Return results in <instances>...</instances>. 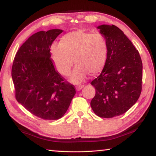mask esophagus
<instances>
[{"mask_svg": "<svg viewBox=\"0 0 156 156\" xmlns=\"http://www.w3.org/2000/svg\"><path fill=\"white\" fill-rule=\"evenodd\" d=\"M83 87H84V85H83V84H78V85L76 87V89L77 91H80L81 89L83 88Z\"/></svg>", "mask_w": 156, "mask_h": 156, "instance_id": "esophagus-1", "label": "esophagus"}]
</instances>
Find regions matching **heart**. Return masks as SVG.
Here are the masks:
<instances>
[{
  "instance_id": "heart-1",
  "label": "heart",
  "mask_w": 156,
  "mask_h": 156,
  "mask_svg": "<svg viewBox=\"0 0 156 156\" xmlns=\"http://www.w3.org/2000/svg\"><path fill=\"white\" fill-rule=\"evenodd\" d=\"M51 54L57 70L64 76L70 73L74 59L76 65L70 81L78 84L89 73L96 74L103 69L107 58L108 43L103 34L78 30L65 34L60 44H52Z\"/></svg>"
}]
</instances>
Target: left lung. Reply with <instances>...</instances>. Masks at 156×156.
Returning <instances> with one entry per match:
<instances>
[{
    "label": "left lung",
    "instance_id": "left-lung-1",
    "mask_svg": "<svg viewBox=\"0 0 156 156\" xmlns=\"http://www.w3.org/2000/svg\"><path fill=\"white\" fill-rule=\"evenodd\" d=\"M97 28L106 37L108 54L101 73L91 83L96 95L90 105L98 116L109 118L125 113L138 100L142 62L138 50L118 27L102 25Z\"/></svg>",
    "mask_w": 156,
    "mask_h": 156
}]
</instances>
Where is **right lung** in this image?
Returning a JSON list of instances; mask_svg holds the SVG:
<instances>
[{"instance_id": "right-lung-1", "label": "right lung", "mask_w": 156, "mask_h": 156, "mask_svg": "<svg viewBox=\"0 0 156 156\" xmlns=\"http://www.w3.org/2000/svg\"><path fill=\"white\" fill-rule=\"evenodd\" d=\"M62 30L54 29L33 34L17 51L12 77L17 101L44 120L62 118L75 96L73 84L55 69L50 47Z\"/></svg>"}]
</instances>
